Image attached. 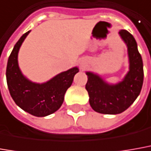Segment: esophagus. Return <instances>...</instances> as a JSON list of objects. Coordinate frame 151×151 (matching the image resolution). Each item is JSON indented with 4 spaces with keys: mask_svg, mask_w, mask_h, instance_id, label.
Masks as SVG:
<instances>
[{
    "mask_svg": "<svg viewBox=\"0 0 151 151\" xmlns=\"http://www.w3.org/2000/svg\"><path fill=\"white\" fill-rule=\"evenodd\" d=\"M80 66H81V68H84L85 66H86V63L83 62V61H81V63H80Z\"/></svg>",
    "mask_w": 151,
    "mask_h": 151,
    "instance_id": "34e87169",
    "label": "esophagus"
}]
</instances>
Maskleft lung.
<instances>
[{
  "mask_svg": "<svg viewBox=\"0 0 151 151\" xmlns=\"http://www.w3.org/2000/svg\"><path fill=\"white\" fill-rule=\"evenodd\" d=\"M119 34L127 44L130 63V70L123 81L111 85L97 74L86 73L89 103L93 110L101 114H119L127 110L139 96L143 85V61L136 40L126 29L120 30Z\"/></svg>",
  "mask_w": 151,
  "mask_h": 151,
  "instance_id": "obj_1",
  "label": "left lung"
}]
</instances>
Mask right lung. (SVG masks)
Wrapping results in <instances>:
<instances>
[{"mask_svg":"<svg viewBox=\"0 0 151 151\" xmlns=\"http://www.w3.org/2000/svg\"><path fill=\"white\" fill-rule=\"evenodd\" d=\"M24 33L14 46L8 58L6 82L11 97L21 109L35 116H46L60 108L64 94L73 83V78L78 72L77 67L63 72L45 83H32L24 77L18 66V52L24 39Z\"/></svg>","mask_w":151,"mask_h":151,"instance_id":"obj_1","label":"right lung"}]
</instances>
